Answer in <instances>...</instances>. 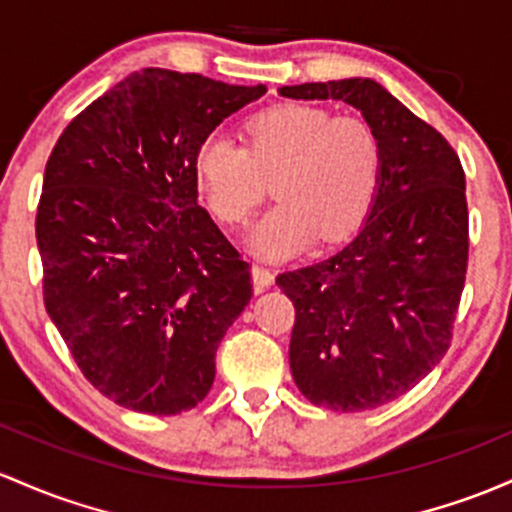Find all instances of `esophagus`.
Masks as SVG:
<instances>
[{
  "instance_id": "34e87169",
  "label": "esophagus",
  "mask_w": 512,
  "mask_h": 512,
  "mask_svg": "<svg viewBox=\"0 0 512 512\" xmlns=\"http://www.w3.org/2000/svg\"><path fill=\"white\" fill-rule=\"evenodd\" d=\"M252 282H255V291H265L274 284V272L265 265H252Z\"/></svg>"
}]
</instances>
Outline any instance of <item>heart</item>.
<instances>
[{
  "instance_id": "obj_1",
  "label": "heart",
  "mask_w": 512,
  "mask_h": 512,
  "mask_svg": "<svg viewBox=\"0 0 512 512\" xmlns=\"http://www.w3.org/2000/svg\"><path fill=\"white\" fill-rule=\"evenodd\" d=\"M245 136L247 148L223 133L206 136L194 174L226 226L245 223L274 179L279 201L250 238L260 255H294L316 238L338 243L362 226L381 174V145L367 121L313 104H277L250 116Z\"/></svg>"
}]
</instances>
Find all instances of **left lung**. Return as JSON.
<instances>
[{
  "instance_id": "8db88e82",
  "label": "left lung",
  "mask_w": 512,
  "mask_h": 512,
  "mask_svg": "<svg viewBox=\"0 0 512 512\" xmlns=\"http://www.w3.org/2000/svg\"><path fill=\"white\" fill-rule=\"evenodd\" d=\"M279 94L345 101L379 138V192L357 238L277 277L296 311L289 362L303 396L330 411H372L411 391L452 345L469 265L462 162L437 128L374 80Z\"/></svg>"
}]
</instances>
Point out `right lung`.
<instances>
[{
	"mask_svg": "<svg viewBox=\"0 0 512 512\" xmlns=\"http://www.w3.org/2000/svg\"><path fill=\"white\" fill-rule=\"evenodd\" d=\"M265 92L148 67L80 111L48 157L43 301L84 379L123 408L204 401L252 299L250 265L196 201L194 153Z\"/></svg>",
	"mask_w": 512,
	"mask_h": 512,
	"instance_id": "obj_1",
	"label": "right lung"
}]
</instances>
